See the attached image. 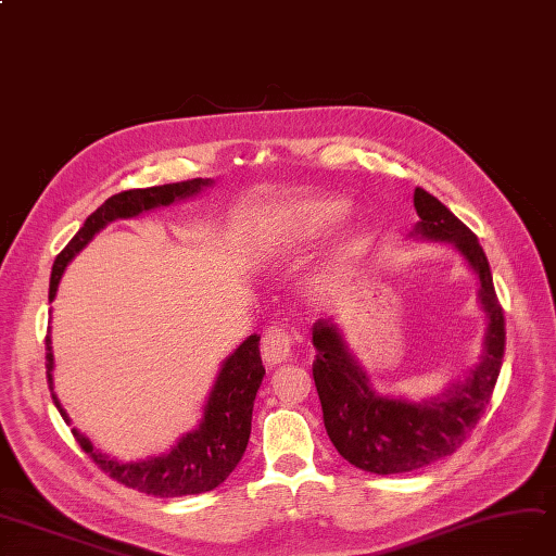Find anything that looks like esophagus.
<instances>
[{
	"label": "esophagus",
	"instance_id": "34e87169",
	"mask_svg": "<svg viewBox=\"0 0 556 556\" xmlns=\"http://www.w3.org/2000/svg\"><path fill=\"white\" fill-rule=\"evenodd\" d=\"M293 351V337L286 327L273 325L267 327L263 341H261V355L267 366H277L291 357Z\"/></svg>",
	"mask_w": 556,
	"mask_h": 556
}]
</instances>
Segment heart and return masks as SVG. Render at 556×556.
<instances>
[{"label": "heart", "instance_id": "b5f03b06", "mask_svg": "<svg viewBox=\"0 0 556 556\" xmlns=\"http://www.w3.org/2000/svg\"><path fill=\"white\" fill-rule=\"evenodd\" d=\"M345 211V201L332 197H306L286 203L267 217L265 247L267 250H281L286 244L312 238L339 222Z\"/></svg>", "mask_w": 556, "mask_h": 556}]
</instances>
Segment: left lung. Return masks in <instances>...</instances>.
I'll list each match as a JSON object with an SVG mask.
<instances>
[{"label": "left lung", "mask_w": 556, "mask_h": 556, "mask_svg": "<svg viewBox=\"0 0 556 556\" xmlns=\"http://www.w3.org/2000/svg\"><path fill=\"white\" fill-rule=\"evenodd\" d=\"M415 208L419 222L413 238L451 242L479 279L477 298L488 320L483 351L463 382L451 384L438 399L413 403L380 396L341 327L332 318L314 323V380L325 430L348 463L371 475H403L454 454L485 413L504 357V314L483 247L442 201L421 188L415 190Z\"/></svg>", "instance_id": "1"}]
</instances>
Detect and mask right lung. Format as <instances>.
<instances>
[{
  "label": "right lung",
  "instance_id": "right-lung-1",
  "mask_svg": "<svg viewBox=\"0 0 556 556\" xmlns=\"http://www.w3.org/2000/svg\"><path fill=\"white\" fill-rule=\"evenodd\" d=\"M211 178H192L182 182L155 185V188L147 190H126L110 197L96 213L87 217L85 226H81L75 238L66 244V250L56 256L50 277V302L56 295L61 275H64L68 263L75 258V254L85 250L93 240V236L105 229L110 222L137 217L147 211L160 208V205H172L176 201L197 197L203 188H211ZM258 341L261 337L252 334L236 348L233 355L224 359L208 394V401L203 405L201 424L194 430H190V433H185L176 442V446H172L169 454L151 456L137 463H121L93 448L89 438H85L77 428H73L77 444L87 451L105 475H110L123 485L147 492V495L153 497L199 495V492H208L217 488L236 469L244 454L247 442H250L254 399L265 376ZM46 368L52 401L61 417H64V421L71 424V417L66 415V409L61 407L54 394V355L50 334L46 337Z\"/></svg>",
  "mask_w": 556,
  "mask_h": 556
}]
</instances>
